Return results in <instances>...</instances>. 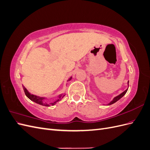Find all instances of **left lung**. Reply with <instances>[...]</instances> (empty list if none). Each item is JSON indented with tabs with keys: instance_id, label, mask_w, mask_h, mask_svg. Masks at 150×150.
Returning a JSON list of instances; mask_svg holds the SVG:
<instances>
[{
	"instance_id": "8db88e82",
	"label": "left lung",
	"mask_w": 150,
	"mask_h": 150,
	"mask_svg": "<svg viewBox=\"0 0 150 150\" xmlns=\"http://www.w3.org/2000/svg\"><path fill=\"white\" fill-rule=\"evenodd\" d=\"M128 84L129 85V81H128ZM127 91H128V89H126L124 92H122L121 94H120V95H118V96H117L116 97H115L114 99H112V100L110 103H108V105H111V104H113V103H116V101H117L119 100V99H120L122 96H124V95L126 93V92H127Z\"/></svg>"
}]
</instances>
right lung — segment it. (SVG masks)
Listing matches in <instances>:
<instances>
[{"mask_svg":"<svg viewBox=\"0 0 150 150\" xmlns=\"http://www.w3.org/2000/svg\"><path fill=\"white\" fill-rule=\"evenodd\" d=\"M72 79V77L67 80V81H70ZM22 88L24 89L25 94L26 95V96L28 97L29 99H30L31 101H33L36 103H38L39 104H40L42 106H53L54 104H56L58 101H59L60 100H61V99H62L64 98V96H65V94H60L59 96H58V99H56V101L51 102V103H48L47 101V98H44V97H40V96H35V95L34 94H31L27 89L24 87V86L22 85Z\"/></svg>","mask_w":150,"mask_h":150,"instance_id":"obj_1","label":"right lung"}]
</instances>
